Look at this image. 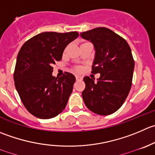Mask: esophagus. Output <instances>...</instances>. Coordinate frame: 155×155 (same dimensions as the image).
Here are the masks:
<instances>
[{"label": "esophagus", "instance_id": "obj_1", "mask_svg": "<svg viewBox=\"0 0 155 155\" xmlns=\"http://www.w3.org/2000/svg\"><path fill=\"white\" fill-rule=\"evenodd\" d=\"M82 79V77L81 76H78V75H76V80H81Z\"/></svg>", "mask_w": 155, "mask_h": 155}]
</instances>
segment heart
<instances>
[{
  "label": "heart",
  "instance_id": "1",
  "mask_svg": "<svg viewBox=\"0 0 155 155\" xmlns=\"http://www.w3.org/2000/svg\"><path fill=\"white\" fill-rule=\"evenodd\" d=\"M76 70H77V71H79V70H81V68H80V67H77V68H76Z\"/></svg>",
  "mask_w": 155,
  "mask_h": 155
}]
</instances>
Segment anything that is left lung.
<instances>
[{
	"label": "left lung",
	"mask_w": 155,
	"mask_h": 155,
	"mask_svg": "<svg viewBox=\"0 0 155 155\" xmlns=\"http://www.w3.org/2000/svg\"><path fill=\"white\" fill-rule=\"evenodd\" d=\"M80 35L94 45L91 73H100L97 82L84 77L82 98L91 111L109 115L122 106L131 88L135 67L131 49L125 39L104 27L84 31Z\"/></svg>",
	"instance_id": "8db88e82"
}]
</instances>
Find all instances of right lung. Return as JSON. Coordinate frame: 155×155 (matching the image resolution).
<instances>
[{"label": "right lung", "mask_w": 155, "mask_h": 155, "mask_svg": "<svg viewBox=\"0 0 155 155\" xmlns=\"http://www.w3.org/2000/svg\"><path fill=\"white\" fill-rule=\"evenodd\" d=\"M78 36L77 31H46L30 38L19 50L15 87L25 107L36 117H54L66 107L76 78L70 73L56 78L52 66L62 59L65 48Z\"/></svg>", "instance_id": "add662e5"}]
</instances>
